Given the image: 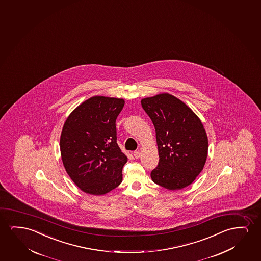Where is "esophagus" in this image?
<instances>
[{
  "mask_svg": "<svg viewBox=\"0 0 261 261\" xmlns=\"http://www.w3.org/2000/svg\"><path fill=\"white\" fill-rule=\"evenodd\" d=\"M133 155H134V158H139L140 156V151H134L133 152Z\"/></svg>",
  "mask_w": 261,
  "mask_h": 261,
  "instance_id": "esophagus-1",
  "label": "esophagus"
}]
</instances>
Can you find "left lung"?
Segmentation results:
<instances>
[{"label":"left lung","mask_w":261,"mask_h":261,"mask_svg":"<svg viewBox=\"0 0 261 261\" xmlns=\"http://www.w3.org/2000/svg\"><path fill=\"white\" fill-rule=\"evenodd\" d=\"M141 106L153 121L159 154L151 179L169 191L191 185L207 158L208 140L200 119L168 93L143 98Z\"/></svg>","instance_id":"8db88e82"}]
</instances>
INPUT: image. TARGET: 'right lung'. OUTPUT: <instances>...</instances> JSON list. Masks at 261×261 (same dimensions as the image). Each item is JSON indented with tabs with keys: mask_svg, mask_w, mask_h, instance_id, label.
Wrapping results in <instances>:
<instances>
[{
	"mask_svg": "<svg viewBox=\"0 0 261 261\" xmlns=\"http://www.w3.org/2000/svg\"><path fill=\"white\" fill-rule=\"evenodd\" d=\"M122 98L92 96L76 107L63 125L60 149L74 184L88 194H107L122 180L128 158L118 146L115 121Z\"/></svg>",
	"mask_w": 261,
	"mask_h": 261,
	"instance_id": "add662e5",
	"label": "right lung"
}]
</instances>
